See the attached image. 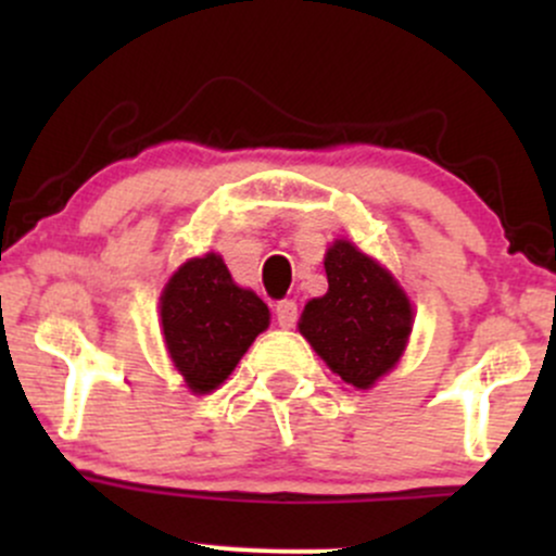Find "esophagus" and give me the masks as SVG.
<instances>
[{"mask_svg": "<svg viewBox=\"0 0 556 556\" xmlns=\"http://www.w3.org/2000/svg\"><path fill=\"white\" fill-rule=\"evenodd\" d=\"M277 321L282 329L295 327L298 321V303L295 300H279L277 303Z\"/></svg>", "mask_w": 556, "mask_h": 556, "instance_id": "1", "label": "esophagus"}]
</instances>
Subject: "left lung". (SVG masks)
I'll return each mask as SVG.
<instances>
[{"label":"left lung","mask_w":556,"mask_h":556,"mask_svg":"<svg viewBox=\"0 0 556 556\" xmlns=\"http://www.w3.org/2000/svg\"><path fill=\"white\" fill-rule=\"evenodd\" d=\"M324 269L327 295L308 300L298 329L342 381L368 389L405 353L410 300L379 261L348 240H334Z\"/></svg>","instance_id":"obj_1"}]
</instances>
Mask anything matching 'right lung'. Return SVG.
I'll use <instances>...</instances> for the list:
<instances>
[{
    "label": "right lung",
    "instance_id": "right-lung-1",
    "mask_svg": "<svg viewBox=\"0 0 556 556\" xmlns=\"http://www.w3.org/2000/svg\"><path fill=\"white\" fill-rule=\"evenodd\" d=\"M266 327L264 300L235 285L216 253L185 261L162 292L164 342L195 394L219 387Z\"/></svg>",
    "mask_w": 556,
    "mask_h": 556
}]
</instances>
